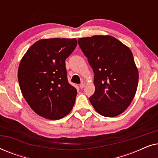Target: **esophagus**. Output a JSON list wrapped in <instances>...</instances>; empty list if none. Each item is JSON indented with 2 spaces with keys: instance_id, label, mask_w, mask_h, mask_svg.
<instances>
[{
  "instance_id": "34e87169",
  "label": "esophagus",
  "mask_w": 158,
  "mask_h": 158,
  "mask_svg": "<svg viewBox=\"0 0 158 158\" xmlns=\"http://www.w3.org/2000/svg\"><path fill=\"white\" fill-rule=\"evenodd\" d=\"M85 82L83 81V82H82V83H81V85H80V88H81V89H82V88H84V86H85Z\"/></svg>"
}]
</instances>
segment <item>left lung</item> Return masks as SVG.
Returning a JSON list of instances; mask_svg holds the SVG:
<instances>
[{
	"label": "left lung",
	"instance_id": "left-lung-1",
	"mask_svg": "<svg viewBox=\"0 0 158 158\" xmlns=\"http://www.w3.org/2000/svg\"><path fill=\"white\" fill-rule=\"evenodd\" d=\"M78 44L94 73L95 93L89 101L99 114L114 117L132 101L139 73L130 49L109 35L78 39Z\"/></svg>",
	"mask_w": 158,
	"mask_h": 158
}]
</instances>
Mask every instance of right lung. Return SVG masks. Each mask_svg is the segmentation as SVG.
<instances>
[{
	"instance_id": "obj_1",
	"label": "right lung",
	"mask_w": 158,
	"mask_h": 158,
	"mask_svg": "<svg viewBox=\"0 0 158 158\" xmlns=\"http://www.w3.org/2000/svg\"><path fill=\"white\" fill-rule=\"evenodd\" d=\"M77 44L75 39H43L32 44L21 60V91L31 109L43 118L60 119L74 106L77 90L68 81L65 60Z\"/></svg>"
}]
</instances>
